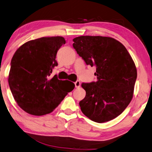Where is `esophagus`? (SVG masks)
<instances>
[{
	"label": "esophagus",
	"mask_w": 152,
	"mask_h": 152,
	"mask_svg": "<svg viewBox=\"0 0 152 152\" xmlns=\"http://www.w3.org/2000/svg\"><path fill=\"white\" fill-rule=\"evenodd\" d=\"M75 88H79L81 86V82L79 81H76L75 82Z\"/></svg>",
	"instance_id": "obj_1"
}]
</instances>
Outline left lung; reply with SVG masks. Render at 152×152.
I'll return each instance as SVG.
<instances>
[{"label":"left lung","mask_w":152,"mask_h":152,"mask_svg":"<svg viewBox=\"0 0 152 152\" xmlns=\"http://www.w3.org/2000/svg\"><path fill=\"white\" fill-rule=\"evenodd\" d=\"M73 46L87 65L96 66L97 80L82 83L86 96L79 102L82 113L97 123L120 115L131 101L137 73L126 49L111 37L81 36Z\"/></svg>","instance_id":"obj_1"}]
</instances>
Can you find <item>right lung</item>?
<instances>
[{"label": "right lung", "instance_id": "obj_1", "mask_svg": "<svg viewBox=\"0 0 152 152\" xmlns=\"http://www.w3.org/2000/svg\"><path fill=\"white\" fill-rule=\"evenodd\" d=\"M65 43L62 37H42L23 44L14 53L9 85L16 102L26 113H50L74 89L71 81L51 76L58 66V51Z\"/></svg>", "mask_w": 152, "mask_h": 152}]
</instances>
